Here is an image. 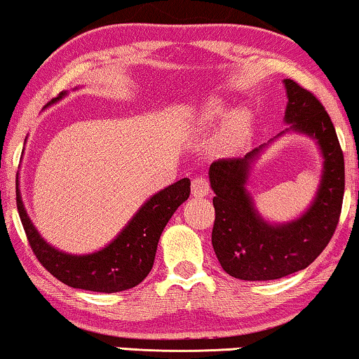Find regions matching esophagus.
I'll return each mask as SVG.
<instances>
[{"label":"esophagus","instance_id":"esophagus-1","mask_svg":"<svg viewBox=\"0 0 359 359\" xmlns=\"http://www.w3.org/2000/svg\"><path fill=\"white\" fill-rule=\"evenodd\" d=\"M210 194V182L205 177H196L191 182V195L194 196H206Z\"/></svg>","mask_w":359,"mask_h":359}]
</instances>
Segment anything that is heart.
<instances>
[{"instance_id": "heart-1", "label": "heart", "mask_w": 359, "mask_h": 359, "mask_svg": "<svg viewBox=\"0 0 359 359\" xmlns=\"http://www.w3.org/2000/svg\"><path fill=\"white\" fill-rule=\"evenodd\" d=\"M229 110L219 102H210L206 107L200 112V117L196 118V125L201 128L210 127V125L219 123L228 118ZM247 138V118L242 112H236L228 118L224 125L223 133H221L219 144L221 148L226 151L237 149L244 143Z\"/></svg>"}]
</instances>
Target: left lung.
Wrapping results in <instances>:
<instances>
[{
	"label": "left lung",
	"mask_w": 359,
	"mask_h": 359,
	"mask_svg": "<svg viewBox=\"0 0 359 359\" xmlns=\"http://www.w3.org/2000/svg\"><path fill=\"white\" fill-rule=\"evenodd\" d=\"M286 89L287 127L244 158L215 161L210 185L216 219L215 254L226 273L245 281L278 280L309 266L325 249L338 224L345 191V161L335 128L324 105L294 81ZM287 133L311 137L323 158L321 180L310 206L290 222H270L256 208L248 190L251 169L271 142Z\"/></svg>",
	"instance_id": "obj_1"
}]
</instances>
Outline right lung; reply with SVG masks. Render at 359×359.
<instances>
[{"label":"right lung","mask_w":359,"mask_h":359,"mask_svg":"<svg viewBox=\"0 0 359 359\" xmlns=\"http://www.w3.org/2000/svg\"><path fill=\"white\" fill-rule=\"evenodd\" d=\"M76 89L79 86L73 90ZM67 95L68 90H63L58 97L45 105V109L60 102ZM16 182L19 216L29 244L40 264L65 285L95 292L130 290L148 276L165 224L190 195V179H180L151 195L122 231L102 249L89 254H69L45 241L35 228L24 206L19 180Z\"/></svg>","instance_id":"right-lung-1"}]
</instances>
